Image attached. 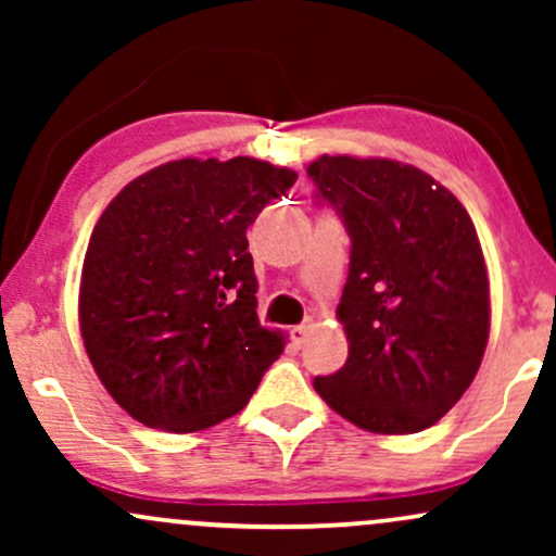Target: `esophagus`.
Returning <instances> with one entry per match:
<instances>
[{"mask_svg":"<svg viewBox=\"0 0 556 556\" xmlns=\"http://www.w3.org/2000/svg\"><path fill=\"white\" fill-rule=\"evenodd\" d=\"M311 329H314V324H311V321L298 324V327L292 329V340H295V342H305V337L311 334Z\"/></svg>","mask_w":556,"mask_h":556,"instance_id":"obj_1","label":"esophagus"}]
</instances>
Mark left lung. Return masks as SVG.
Segmentation results:
<instances>
[{"mask_svg": "<svg viewBox=\"0 0 556 556\" xmlns=\"http://www.w3.org/2000/svg\"><path fill=\"white\" fill-rule=\"evenodd\" d=\"M308 177L350 235L337 308L350 353L314 389L366 431L429 429L470 387L489 340L473 222L444 185L392 159L324 154Z\"/></svg>", "mask_w": 556, "mask_h": 556, "instance_id": "left-lung-1", "label": "left lung"}]
</instances>
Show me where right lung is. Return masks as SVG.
Wrapping results in <instances>:
<instances>
[{
  "label": "right lung",
  "mask_w": 556,
  "mask_h": 556,
  "mask_svg": "<svg viewBox=\"0 0 556 556\" xmlns=\"http://www.w3.org/2000/svg\"><path fill=\"white\" fill-rule=\"evenodd\" d=\"M298 175L258 159H180L125 185L96 222L80 331L106 392L149 429H208L282 355L258 324L248 227Z\"/></svg>",
  "instance_id": "1"
}]
</instances>
